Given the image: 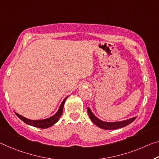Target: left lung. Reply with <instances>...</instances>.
<instances>
[{
    "label": "left lung",
    "mask_w": 159,
    "mask_h": 159,
    "mask_svg": "<svg viewBox=\"0 0 159 159\" xmlns=\"http://www.w3.org/2000/svg\"><path fill=\"white\" fill-rule=\"evenodd\" d=\"M88 113H89V115L91 120L92 122L94 123V124L97 126V127L101 128L103 129H120V128L124 127L125 126L129 125L130 123H132L133 121H134L137 117L130 118V119L123 120V121H120V122H104V121H102L98 119V117H95V116L93 115L91 110H90V108H88Z\"/></svg>",
    "instance_id": "left-lung-1"
}]
</instances>
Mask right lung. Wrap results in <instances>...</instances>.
<instances>
[{
    "instance_id": "right-lung-1",
    "label": "right lung",
    "mask_w": 159,
    "mask_h": 159,
    "mask_svg": "<svg viewBox=\"0 0 159 159\" xmlns=\"http://www.w3.org/2000/svg\"><path fill=\"white\" fill-rule=\"evenodd\" d=\"M68 97L69 96H67L64 100H63L61 104V105H60L59 110H58V111L57 112L56 114H54V115L49 118H47V119L32 120L27 119L26 117H23V116L17 114V113H16V115L22 121H23L25 123H26V124H27V125L33 126V127H35L42 128V129H47V128L51 127V126H52V125H54L55 123H57L58 121H59V118L61 117V116L62 115L65 101H66V98Z\"/></svg>"
}]
</instances>
